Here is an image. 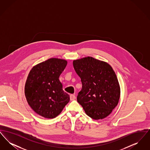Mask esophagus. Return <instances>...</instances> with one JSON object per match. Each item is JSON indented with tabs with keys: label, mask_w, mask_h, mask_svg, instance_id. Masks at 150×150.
I'll use <instances>...</instances> for the list:
<instances>
[{
	"label": "esophagus",
	"mask_w": 150,
	"mask_h": 150,
	"mask_svg": "<svg viewBox=\"0 0 150 150\" xmlns=\"http://www.w3.org/2000/svg\"><path fill=\"white\" fill-rule=\"evenodd\" d=\"M75 98H76V97H75V96L74 94H71L70 95V100H75Z\"/></svg>",
	"instance_id": "esophagus-1"
}]
</instances>
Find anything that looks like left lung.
<instances>
[{
	"instance_id": "obj_1",
	"label": "left lung",
	"mask_w": 150,
	"mask_h": 150,
	"mask_svg": "<svg viewBox=\"0 0 150 150\" xmlns=\"http://www.w3.org/2000/svg\"><path fill=\"white\" fill-rule=\"evenodd\" d=\"M73 66L82 83L77 97L79 103L94 120L106 117L117 105L120 95L119 81L112 67L92 57L74 60Z\"/></svg>"
}]
</instances>
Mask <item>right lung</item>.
<instances>
[{"label": "right lung", "instance_id": "right-lung-1", "mask_svg": "<svg viewBox=\"0 0 150 150\" xmlns=\"http://www.w3.org/2000/svg\"><path fill=\"white\" fill-rule=\"evenodd\" d=\"M67 64L64 59L52 58L34 66L29 72L25 86L26 98L36 113L45 118L56 117L70 101L59 80Z\"/></svg>", "mask_w": 150, "mask_h": 150}]
</instances>
